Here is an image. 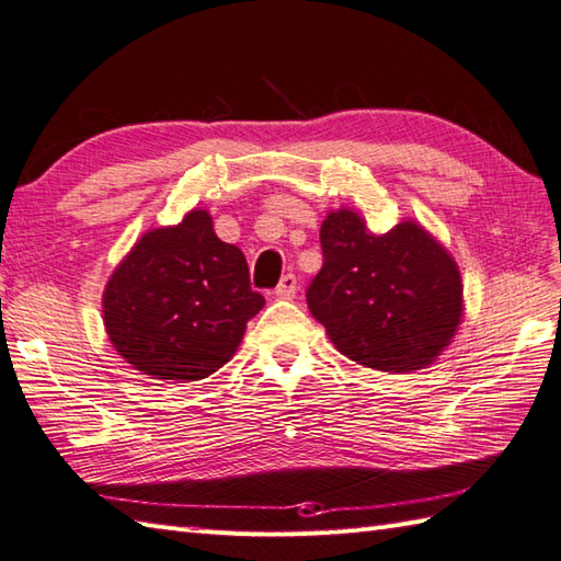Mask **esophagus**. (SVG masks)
<instances>
[{"mask_svg":"<svg viewBox=\"0 0 561 561\" xmlns=\"http://www.w3.org/2000/svg\"><path fill=\"white\" fill-rule=\"evenodd\" d=\"M296 289H299V282H296L294 274H284L274 294H277V299H294Z\"/></svg>","mask_w":561,"mask_h":561,"instance_id":"1","label":"esophagus"}]
</instances>
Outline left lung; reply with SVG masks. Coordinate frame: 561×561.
<instances>
[{
	"instance_id": "1",
	"label": "left lung",
	"mask_w": 561,
	"mask_h": 561,
	"mask_svg": "<svg viewBox=\"0 0 561 561\" xmlns=\"http://www.w3.org/2000/svg\"><path fill=\"white\" fill-rule=\"evenodd\" d=\"M323 267L308 308L347 359L374 371L410 374L436 362L462 320L458 262L420 221L368 231L354 209L320 226Z\"/></svg>"
}]
</instances>
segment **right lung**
I'll return each instance as SVG.
<instances>
[{"label": "right lung", "instance_id": "right-lung-1", "mask_svg": "<svg viewBox=\"0 0 561 561\" xmlns=\"http://www.w3.org/2000/svg\"><path fill=\"white\" fill-rule=\"evenodd\" d=\"M262 306L241 248L214 233L207 209H193L147 231L113 270L103 325L139 374L190 383L231 359Z\"/></svg>", "mask_w": 561, "mask_h": 561}]
</instances>
